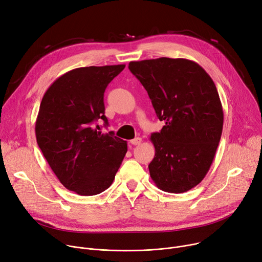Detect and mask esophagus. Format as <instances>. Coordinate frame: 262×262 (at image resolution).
<instances>
[{"instance_id":"34e87169","label":"esophagus","mask_w":262,"mask_h":262,"mask_svg":"<svg viewBox=\"0 0 262 262\" xmlns=\"http://www.w3.org/2000/svg\"><path fill=\"white\" fill-rule=\"evenodd\" d=\"M141 142H142V139H141V138H135V139L130 140V143H132L133 145H139V144H141Z\"/></svg>"}]
</instances>
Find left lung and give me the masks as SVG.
Returning <instances> with one entry per match:
<instances>
[{"label": "left lung", "instance_id": "obj_1", "mask_svg": "<svg viewBox=\"0 0 262 262\" xmlns=\"http://www.w3.org/2000/svg\"><path fill=\"white\" fill-rule=\"evenodd\" d=\"M128 69L165 122L150 136L156 149L150 178L163 191L186 192L206 177L222 137L224 112L216 86L199 63L186 58L130 61Z\"/></svg>", "mask_w": 262, "mask_h": 262}]
</instances>
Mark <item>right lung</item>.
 I'll use <instances>...</instances> for the list:
<instances>
[{"instance_id": "add662e5", "label": "right lung", "mask_w": 262, "mask_h": 262, "mask_svg": "<svg viewBox=\"0 0 262 262\" xmlns=\"http://www.w3.org/2000/svg\"><path fill=\"white\" fill-rule=\"evenodd\" d=\"M125 64L83 67L58 77L46 91L35 122L38 147L59 182L79 195L107 189L127 151L126 141L102 134L107 84Z\"/></svg>"}]
</instances>
